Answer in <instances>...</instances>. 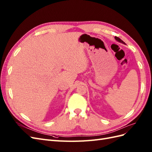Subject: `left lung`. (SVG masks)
I'll return each instance as SVG.
<instances>
[{
	"mask_svg": "<svg viewBox=\"0 0 152 152\" xmlns=\"http://www.w3.org/2000/svg\"><path fill=\"white\" fill-rule=\"evenodd\" d=\"M115 39H116V41H118L120 42H122V43H123V44H125V42H124L122 40H121L119 37H115Z\"/></svg>",
	"mask_w": 152,
	"mask_h": 152,
	"instance_id": "8db88e82",
	"label": "left lung"
}]
</instances>
